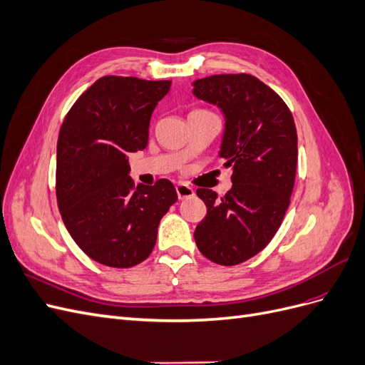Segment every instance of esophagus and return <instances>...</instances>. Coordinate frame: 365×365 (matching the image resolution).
<instances>
[{"instance_id":"esophagus-1","label":"esophagus","mask_w":365,"mask_h":365,"mask_svg":"<svg viewBox=\"0 0 365 365\" xmlns=\"http://www.w3.org/2000/svg\"><path fill=\"white\" fill-rule=\"evenodd\" d=\"M176 193H178L180 200H187V197H193L195 196V190L192 189L190 185H187V184H178V185H176Z\"/></svg>"}]
</instances>
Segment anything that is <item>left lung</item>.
I'll list each match as a JSON object with an SVG mask.
<instances>
[{"mask_svg": "<svg viewBox=\"0 0 365 365\" xmlns=\"http://www.w3.org/2000/svg\"><path fill=\"white\" fill-rule=\"evenodd\" d=\"M193 85L197 98L222 109L219 155L233 168L225 196L196 190L207 215L195 242L208 260L233 267L260 252L282 225L295 182L297 129L283 98L251 74L208 76Z\"/></svg>", "mask_w": 365, "mask_h": 365, "instance_id": "1", "label": "left lung"}]
</instances>
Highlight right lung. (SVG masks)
I'll use <instances>...</instances> for the list:
<instances>
[{
    "label": "right lung",
    "instance_id": "obj_1",
    "mask_svg": "<svg viewBox=\"0 0 365 365\" xmlns=\"http://www.w3.org/2000/svg\"><path fill=\"white\" fill-rule=\"evenodd\" d=\"M169 90L170 81L101 77L61 126L59 212L79 248L106 267L130 268L146 260L161 217L178 201L169 180L135 187L128 160L148 146L150 115Z\"/></svg>",
    "mask_w": 365,
    "mask_h": 365
}]
</instances>
